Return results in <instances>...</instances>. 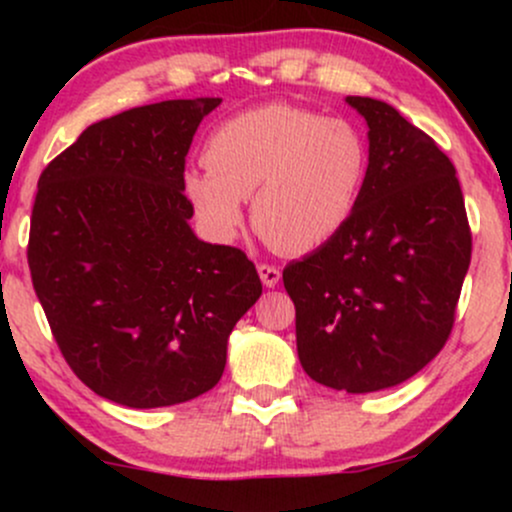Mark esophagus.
Segmentation results:
<instances>
[{
    "instance_id": "esophagus-1",
    "label": "esophagus",
    "mask_w": 512,
    "mask_h": 512,
    "mask_svg": "<svg viewBox=\"0 0 512 512\" xmlns=\"http://www.w3.org/2000/svg\"><path fill=\"white\" fill-rule=\"evenodd\" d=\"M257 272H260L262 284L267 286V289H274V286L279 284L281 272L276 267H272V264H260V267H257Z\"/></svg>"
}]
</instances>
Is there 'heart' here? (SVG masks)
I'll use <instances>...</instances> for the list:
<instances>
[{
  "label": "heart",
  "mask_w": 512,
  "mask_h": 512,
  "mask_svg": "<svg viewBox=\"0 0 512 512\" xmlns=\"http://www.w3.org/2000/svg\"><path fill=\"white\" fill-rule=\"evenodd\" d=\"M207 168L182 175V195L216 243L238 236L245 202L269 243L310 252L337 236L368 178V144L346 120L272 103L228 117L204 146Z\"/></svg>",
  "instance_id": "b5f03b06"
}]
</instances>
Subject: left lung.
<instances>
[{"label":"left lung","mask_w":512,"mask_h":512,"mask_svg":"<svg viewBox=\"0 0 512 512\" xmlns=\"http://www.w3.org/2000/svg\"><path fill=\"white\" fill-rule=\"evenodd\" d=\"M346 103L368 125L366 185L342 231L284 269V286L305 373L366 395L409 380L448 342L472 233L438 144L392 105Z\"/></svg>","instance_id":"left-lung-1"}]
</instances>
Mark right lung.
Instances as JSON below:
<instances>
[{"label": "right lung", "mask_w": 512, "mask_h": 512, "mask_svg": "<svg viewBox=\"0 0 512 512\" xmlns=\"http://www.w3.org/2000/svg\"><path fill=\"white\" fill-rule=\"evenodd\" d=\"M219 105L163 101L108 117L38 180L33 289L76 378L122 407L209 392L233 327L262 296L245 252L195 236L182 195L192 137Z\"/></svg>", "instance_id": "right-lung-1"}]
</instances>
